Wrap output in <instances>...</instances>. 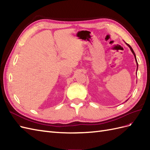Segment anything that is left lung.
Wrapping results in <instances>:
<instances>
[{
    "instance_id": "1",
    "label": "left lung",
    "mask_w": 150,
    "mask_h": 150,
    "mask_svg": "<svg viewBox=\"0 0 150 150\" xmlns=\"http://www.w3.org/2000/svg\"><path fill=\"white\" fill-rule=\"evenodd\" d=\"M126 43V42H125ZM126 44L127 45V46H128L129 47V49H130V50H131V51L132 52V53L133 54V55H134V59H135V61H136V62H137V70H138V62H137V57H136V55H135V53H134V51L133 50V49H132V47H131L128 44H127V43H126ZM128 101V99H127V100L126 101ZM125 101V102H126Z\"/></svg>"
}]
</instances>
